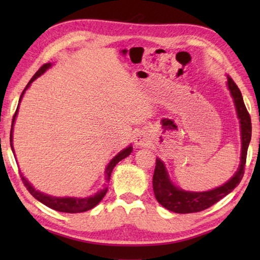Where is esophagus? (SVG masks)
<instances>
[{
  "label": "esophagus",
  "mask_w": 260,
  "mask_h": 260,
  "mask_svg": "<svg viewBox=\"0 0 260 260\" xmlns=\"http://www.w3.org/2000/svg\"><path fill=\"white\" fill-rule=\"evenodd\" d=\"M134 142H135V144H138V146H141V147L146 146L148 142L147 136L144 135L142 132H138V133H136L134 136Z\"/></svg>",
  "instance_id": "obj_1"
}]
</instances>
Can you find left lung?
<instances>
[{
	"label": "left lung",
	"instance_id": "1",
	"mask_svg": "<svg viewBox=\"0 0 260 260\" xmlns=\"http://www.w3.org/2000/svg\"><path fill=\"white\" fill-rule=\"evenodd\" d=\"M228 89L234 99L237 117L240 119L241 127V140H242V151H241V164L239 170L236 171L234 177L231 178L230 181L209 191H184L181 188L175 187L170 181L169 174L165 169L164 162L159 158L156 159L155 173L152 177V187L155 192L156 200L165 209L172 211L175 213H193L200 212L210 208L217 203L241 182L244 174V166L246 161V152L251 140V118L248 110L245 108L243 98L236 86V83L231 77H227Z\"/></svg>",
	"mask_w": 260,
	"mask_h": 260
}]
</instances>
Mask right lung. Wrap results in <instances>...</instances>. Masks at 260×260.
Masks as SVG:
<instances>
[{"instance_id":"obj_1","label":"right lung","mask_w":260,"mask_h":260,"mask_svg":"<svg viewBox=\"0 0 260 260\" xmlns=\"http://www.w3.org/2000/svg\"><path fill=\"white\" fill-rule=\"evenodd\" d=\"M50 67H51V64L47 63V64H43L42 67L38 70V72L34 74L33 78L30 79L29 82L27 83V86H26V88L23 90V93H21L20 99H19V103L21 101V98H23L24 93L26 91V89L29 87L30 83H32L38 77H40L42 73H45L46 70L49 69ZM18 108H19V104H18V107H17V110L14 114V118H12L11 131H10V146H11L12 151H14V146H12V129H14L16 116H17V113H18ZM132 150H133V148L129 146L126 149H124L122 151H120L117 156H114L112 158L111 161H110L109 165L107 166V169H105V180H107V182L110 181V177H111L113 167L116 166L121 159H124V158H126L127 156H129ZM14 153H15V151H14ZM20 178H21V180H23L25 187L27 188V190L30 192V195H32L34 199H37L39 202H41L42 204L47 205L48 208L56 210V211H59V212H67V213L85 212V211L93 209L94 206L98 205L100 202L102 201V199L105 196V193H107V191H108V188H104V189H102V190H100L99 192H96L94 196L86 197V199H78V197H52L49 195H46V193H43V192H40L39 190H35L32 184H30L27 180L25 179V177H23V174L21 173H20Z\"/></svg>"}]
</instances>
